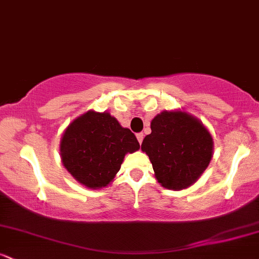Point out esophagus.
Returning a JSON list of instances; mask_svg holds the SVG:
<instances>
[{"label":"esophagus","mask_w":259,"mask_h":259,"mask_svg":"<svg viewBox=\"0 0 259 259\" xmlns=\"http://www.w3.org/2000/svg\"><path fill=\"white\" fill-rule=\"evenodd\" d=\"M144 134L142 133H140V134H136V139H138V141H139V144H141L142 142V140H144Z\"/></svg>","instance_id":"1"}]
</instances>
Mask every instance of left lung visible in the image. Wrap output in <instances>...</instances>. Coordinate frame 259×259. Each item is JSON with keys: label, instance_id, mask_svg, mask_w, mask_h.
I'll return each mask as SVG.
<instances>
[{"label": "left lung", "instance_id": "8db88e82", "mask_svg": "<svg viewBox=\"0 0 259 259\" xmlns=\"http://www.w3.org/2000/svg\"><path fill=\"white\" fill-rule=\"evenodd\" d=\"M141 145L163 187L180 191L194 185L213 157V138L200 119L181 111H163L151 121Z\"/></svg>", "mask_w": 259, "mask_h": 259}]
</instances>
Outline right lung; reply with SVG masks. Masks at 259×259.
Listing matches in <instances>:
<instances>
[{"label": "right lung", "mask_w": 259, "mask_h": 259, "mask_svg": "<svg viewBox=\"0 0 259 259\" xmlns=\"http://www.w3.org/2000/svg\"><path fill=\"white\" fill-rule=\"evenodd\" d=\"M140 148L135 135L108 112L88 111L65 127L59 144L64 168L79 184L99 190L108 186L126 153Z\"/></svg>", "instance_id": "1"}]
</instances>
